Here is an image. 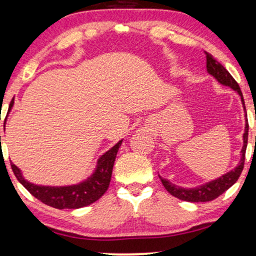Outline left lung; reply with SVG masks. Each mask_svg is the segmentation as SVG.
<instances>
[{
	"label": "left lung",
	"instance_id": "obj_1",
	"mask_svg": "<svg viewBox=\"0 0 256 256\" xmlns=\"http://www.w3.org/2000/svg\"><path fill=\"white\" fill-rule=\"evenodd\" d=\"M206 71L208 74L212 76L215 80L218 82L220 84L226 85V86L232 88V90L236 91L241 97L242 104L244 106V96H242L241 89H240L238 84L236 83V80L232 78V76L229 74L228 71L223 68V65H220L218 62L216 60L211 54L206 53ZM247 116V114H246ZM248 120H246V127H244V146L241 150V159H240L238 165L235 167L232 171L226 172V174H223L220 178L214 179V180L205 182L200 186H196V188H182V186L176 185L167 179H164L162 176H159L160 180H162V185L165 186V188L170 192L172 196L179 198V200H185V202H191V203H198V202H210L214 200L215 198L218 197L223 194V192L228 190L229 188H232V185L238 182L240 174H241L242 170H244V158H246V150H247V142H248Z\"/></svg>",
	"mask_w": 256,
	"mask_h": 256
}]
</instances>
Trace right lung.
<instances>
[{
	"label": "right lung",
	"instance_id": "add662e5",
	"mask_svg": "<svg viewBox=\"0 0 256 256\" xmlns=\"http://www.w3.org/2000/svg\"><path fill=\"white\" fill-rule=\"evenodd\" d=\"M14 106V98L12 100L8 112H10ZM1 140V138H0ZM123 140H120L115 146L102 154L97 160V165L92 174L88 176L83 182L78 184L65 185V186H48L36 185L28 182L22 174L21 170L12 162V168L18 180L21 182L32 196L45 203L48 206L56 209H80L92 204L94 202L100 200L108 190L110 179H112V167L118 156V148Z\"/></svg>",
	"mask_w": 256,
	"mask_h": 256
}]
</instances>
